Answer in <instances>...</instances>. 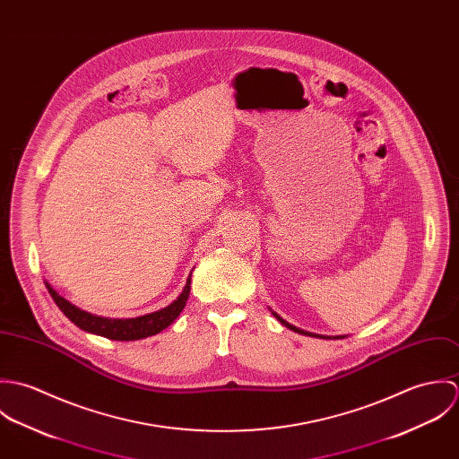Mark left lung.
Returning <instances> with one entry per match:
<instances>
[{"label":"left lung","instance_id":"left-lung-1","mask_svg":"<svg viewBox=\"0 0 459 459\" xmlns=\"http://www.w3.org/2000/svg\"><path fill=\"white\" fill-rule=\"evenodd\" d=\"M272 315L284 325V327L290 328V330H293V332H297V333H304V335H311V337H320V339H332V335H320V333H313V332H307V330H302V328L295 327V325H291V324H288L286 320H282L277 313H273L272 311ZM342 337H346V335H333V339H342Z\"/></svg>","mask_w":459,"mask_h":459}]
</instances>
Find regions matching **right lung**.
<instances>
[{"label": "right lung", "mask_w": 459, "mask_h": 459, "mask_svg": "<svg viewBox=\"0 0 459 459\" xmlns=\"http://www.w3.org/2000/svg\"><path fill=\"white\" fill-rule=\"evenodd\" d=\"M46 286L53 300L56 302V306L62 309V313L74 325L108 339H115V341H135V339H144L148 335L159 333L160 330L169 327L180 316L191 293V275L187 277L184 291L178 295L177 300H173L164 309H159L155 313L143 315L137 318H104V316L86 313L77 306L70 304L49 282H46Z\"/></svg>", "instance_id": "obj_1"}]
</instances>
